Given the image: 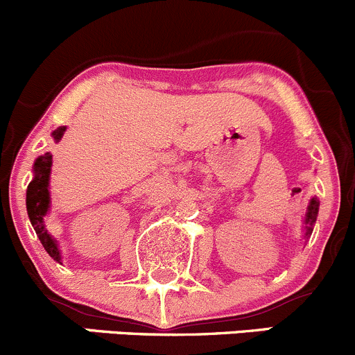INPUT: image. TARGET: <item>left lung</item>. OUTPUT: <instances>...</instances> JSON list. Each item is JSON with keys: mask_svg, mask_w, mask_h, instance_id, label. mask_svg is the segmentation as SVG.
Returning a JSON list of instances; mask_svg holds the SVG:
<instances>
[{"mask_svg": "<svg viewBox=\"0 0 355 355\" xmlns=\"http://www.w3.org/2000/svg\"><path fill=\"white\" fill-rule=\"evenodd\" d=\"M318 211H320V199L311 198L309 204L306 207V214H304V239H309L313 234V227L316 223Z\"/></svg>", "mask_w": 355, "mask_h": 355, "instance_id": "1", "label": "left lung"}]
</instances>
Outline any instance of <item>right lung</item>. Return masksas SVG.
Masks as SVG:
<instances>
[{
    "mask_svg": "<svg viewBox=\"0 0 355 355\" xmlns=\"http://www.w3.org/2000/svg\"><path fill=\"white\" fill-rule=\"evenodd\" d=\"M67 127H58L53 130V139L55 142L62 141L63 134H65ZM51 166H53V155L46 153V155L39 156L34 161L32 166V177L31 184L27 187V198H25V204H27V214L31 220L32 227H34L35 234H37L39 241H41L42 247L46 252L53 257L55 261L62 263V250H60L58 242L55 241L51 234L48 232L44 223V216L48 214L49 206H51V196H49V177H51Z\"/></svg>",
    "mask_w": 355,
    "mask_h": 355,
    "instance_id": "1",
    "label": "right lung"
}]
</instances>
